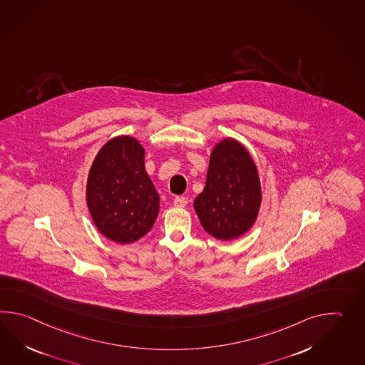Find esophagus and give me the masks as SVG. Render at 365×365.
I'll list each match as a JSON object with an SVG mask.
<instances>
[{"mask_svg":"<svg viewBox=\"0 0 365 365\" xmlns=\"http://www.w3.org/2000/svg\"><path fill=\"white\" fill-rule=\"evenodd\" d=\"M187 200L186 197H182V196H178V197H175L174 199V207H177V208H183V207H186Z\"/></svg>","mask_w":365,"mask_h":365,"instance_id":"esophagus-1","label":"esophagus"}]
</instances>
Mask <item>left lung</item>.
Wrapping results in <instances>:
<instances>
[{"mask_svg":"<svg viewBox=\"0 0 365 365\" xmlns=\"http://www.w3.org/2000/svg\"><path fill=\"white\" fill-rule=\"evenodd\" d=\"M262 204L258 168L235 138H222L212 149L207 182L194 200L204 230L220 241H232L255 224Z\"/></svg>","mask_w":365,"mask_h":365,"instance_id":"obj_1","label":"left lung"}]
</instances>
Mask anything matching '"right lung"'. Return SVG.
Wrapping results in <instances>:
<instances>
[{"instance_id":"right-lung-1","label":"right lung","mask_w":365,"mask_h":365,"mask_svg":"<svg viewBox=\"0 0 365 365\" xmlns=\"http://www.w3.org/2000/svg\"><path fill=\"white\" fill-rule=\"evenodd\" d=\"M145 149L122 135L99 149L86 182V204L98 230L113 242H136L153 227L160 195L145 170Z\"/></svg>"}]
</instances>
